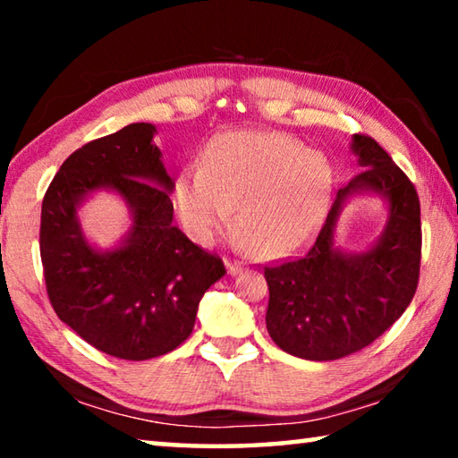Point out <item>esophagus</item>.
Masks as SVG:
<instances>
[{"label": "esophagus", "mask_w": 458, "mask_h": 458, "mask_svg": "<svg viewBox=\"0 0 458 458\" xmlns=\"http://www.w3.org/2000/svg\"><path fill=\"white\" fill-rule=\"evenodd\" d=\"M224 262H226V268H228V273H230V275H238L240 270H242V262L232 260V259H226Z\"/></svg>", "instance_id": "1"}]
</instances>
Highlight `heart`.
Listing matches in <instances>:
<instances>
[{
	"label": "heart",
	"mask_w": 458,
	"mask_h": 458,
	"mask_svg": "<svg viewBox=\"0 0 458 458\" xmlns=\"http://www.w3.org/2000/svg\"><path fill=\"white\" fill-rule=\"evenodd\" d=\"M333 174L321 153L281 133L240 131L210 145L204 167L188 165L175 182V206L188 234L210 242L236 210L240 240L254 257L297 250L327 212Z\"/></svg>",
	"instance_id": "heart-1"
}]
</instances>
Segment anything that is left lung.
I'll return each mask as SVG.
<instances>
[{"mask_svg":"<svg viewBox=\"0 0 458 458\" xmlns=\"http://www.w3.org/2000/svg\"><path fill=\"white\" fill-rule=\"evenodd\" d=\"M361 172L337 191L323 228L301 257L265 267L267 329L283 352L329 361L355 353L390 329L412 301L422 257L420 199L414 183L369 135H353ZM391 204L378 244L361 255L332 246L340 204L353 191Z\"/></svg>","mask_w":458,"mask_h":458,"instance_id":"left-lung-1","label":"left lung"}]
</instances>
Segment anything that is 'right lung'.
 I'll return each mask as SVG.
<instances>
[{
	"mask_svg": "<svg viewBox=\"0 0 458 458\" xmlns=\"http://www.w3.org/2000/svg\"><path fill=\"white\" fill-rule=\"evenodd\" d=\"M151 123H133L76 149L46 190L40 257L46 293L60 321L97 350L143 361L191 335L199 299L226 275L218 254L174 226L172 177L153 143ZM128 199L134 226L117 251L83 240L75 206L92 189Z\"/></svg>",
	"mask_w": 458,
	"mask_h": 458,
	"instance_id": "add662e5",
	"label": "right lung"
}]
</instances>
